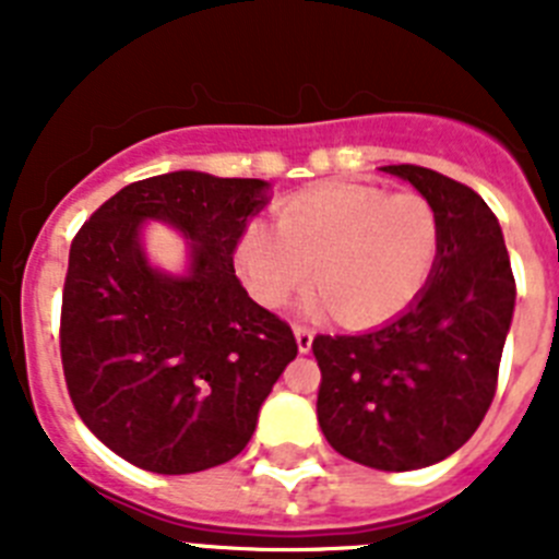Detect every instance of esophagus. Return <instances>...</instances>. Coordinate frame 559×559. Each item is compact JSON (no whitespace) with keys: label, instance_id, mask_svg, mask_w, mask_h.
<instances>
[{"label":"esophagus","instance_id":"esophagus-1","mask_svg":"<svg viewBox=\"0 0 559 559\" xmlns=\"http://www.w3.org/2000/svg\"><path fill=\"white\" fill-rule=\"evenodd\" d=\"M294 335H296V347H299V353L302 355L310 353V347H313V330L299 328V324H296Z\"/></svg>","mask_w":559,"mask_h":559}]
</instances>
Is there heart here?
Returning <instances> with one entry per match:
<instances>
[{"mask_svg":"<svg viewBox=\"0 0 559 559\" xmlns=\"http://www.w3.org/2000/svg\"><path fill=\"white\" fill-rule=\"evenodd\" d=\"M439 254V218L419 192L328 185L254 221L237 240V265L257 302L280 308L310 280L305 308L338 310L347 324H380L423 294Z\"/></svg>","mask_w":559,"mask_h":559,"instance_id":"1","label":"heart"}]
</instances>
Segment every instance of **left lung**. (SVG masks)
Masks as SVG:
<instances>
[{"instance_id":"left-lung-1","label":"left lung","mask_w":559,"mask_h":559,"mask_svg":"<svg viewBox=\"0 0 559 559\" xmlns=\"http://www.w3.org/2000/svg\"><path fill=\"white\" fill-rule=\"evenodd\" d=\"M380 170L437 210V265L392 322L316 335V414L341 456L403 473L442 462L481 426L515 310V276L498 218L478 192L428 167Z\"/></svg>"}]
</instances>
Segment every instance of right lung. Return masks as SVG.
I'll return each instance as SVG.
<instances>
[{
    "label": "right lung",
    "mask_w": 559,
    "mask_h": 559,
    "mask_svg": "<svg viewBox=\"0 0 559 559\" xmlns=\"http://www.w3.org/2000/svg\"><path fill=\"white\" fill-rule=\"evenodd\" d=\"M269 190L263 179L162 173L122 187L72 240L61 308L69 397L88 431L142 471L185 476L235 459L296 358L288 324L246 294L231 263ZM147 219L188 240L181 275L146 260Z\"/></svg>",
    "instance_id": "right-lung-1"
}]
</instances>
